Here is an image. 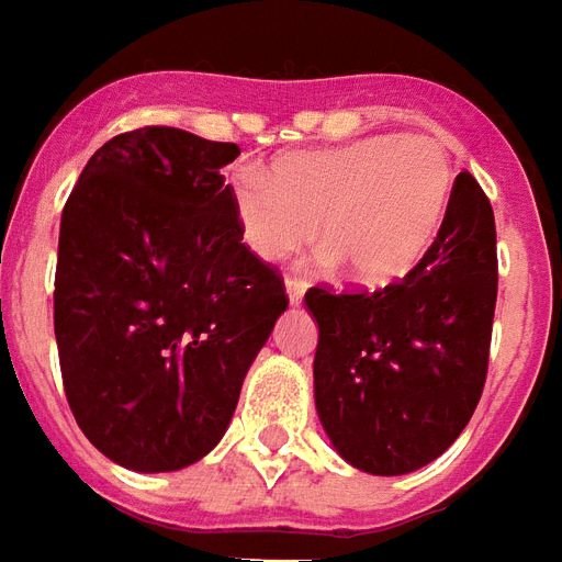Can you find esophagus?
Instances as JSON below:
<instances>
[{
	"instance_id": "1",
	"label": "esophagus",
	"mask_w": 562,
	"mask_h": 562,
	"mask_svg": "<svg viewBox=\"0 0 562 562\" xmlns=\"http://www.w3.org/2000/svg\"><path fill=\"white\" fill-rule=\"evenodd\" d=\"M285 294H289L291 305H300V300H303V294H305V282L294 280V277H291V280H285Z\"/></svg>"
}]
</instances>
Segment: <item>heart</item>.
Instances as JSON below:
<instances>
[{"mask_svg":"<svg viewBox=\"0 0 562 562\" xmlns=\"http://www.w3.org/2000/svg\"><path fill=\"white\" fill-rule=\"evenodd\" d=\"M453 195V164L427 135H372L340 147L245 164L231 178L241 239L266 262L291 257L317 236L321 259L346 266L358 285L407 277L430 250Z\"/></svg>","mask_w":562,"mask_h":562,"instance_id":"1","label":"heart"}]
</instances>
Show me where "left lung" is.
<instances>
[{"label": "left lung", "mask_w": 562, "mask_h": 562, "mask_svg": "<svg viewBox=\"0 0 562 562\" xmlns=\"http://www.w3.org/2000/svg\"><path fill=\"white\" fill-rule=\"evenodd\" d=\"M314 407L344 462L372 476L439 459L471 422L496 308L494 210L459 172L422 262L375 294L312 289Z\"/></svg>", "instance_id": "left-lung-1"}]
</instances>
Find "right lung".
<instances>
[{
	"mask_svg": "<svg viewBox=\"0 0 562 562\" xmlns=\"http://www.w3.org/2000/svg\"><path fill=\"white\" fill-rule=\"evenodd\" d=\"M236 144L144 126L91 155L59 222L54 335L68 407L126 471L170 473L222 441L289 308L245 245L222 167Z\"/></svg>",
	"mask_w": 562,
	"mask_h": 562,
	"instance_id": "obj_1",
	"label": "right lung"
}]
</instances>
